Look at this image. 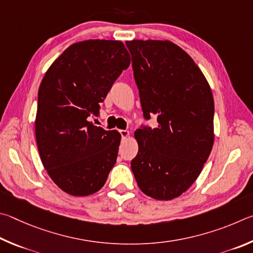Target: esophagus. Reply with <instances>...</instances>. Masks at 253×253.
<instances>
[{
	"mask_svg": "<svg viewBox=\"0 0 253 253\" xmlns=\"http://www.w3.org/2000/svg\"><path fill=\"white\" fill-rule=\"evenodd\" d=\"M119 132H120V134H121L122 139H126L127 136H129V134H130V132L127 131V130H120Z\"/></svg>",
	"mask_w": 253,
	"mask_h": 253,
	"instance_id": "1",
	"label": "esophagus"
}]
</instances>
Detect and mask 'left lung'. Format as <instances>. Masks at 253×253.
Segmentation results:
<instances>
[{"label":"left lung","instance_id":"obj_1","mask_svg":"<svg viewBox=\"0 0 253 253\" xmlns=\"http://www.w3.org/2000/svg\"><path fill=\"white\" fill-rule=\"evenodd\" d=\"M139 88L143 117L158 126H141L131 161L141 191L172 200L191 187L213 145L214 102L209 83L187 52L170 41L126 42Z\"/></svg>","mask_w":253,"mask_h":253}]
</instances>
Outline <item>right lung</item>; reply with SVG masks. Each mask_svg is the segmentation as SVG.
Instances as JSON below:
<instances>
[{"label": "right lung", "instance_id": "add662e5", "mask_svg": "<svg viewBox=\"0 0 253 253\" xmlns=\"http://www.w3.org/2000/svg\"><path fill=\"white\" fill-rule=\"evenodd\" d=\"M130 62L121 41L87 40L66 48L42 80L35 119L39 153L53 182L71 196L99 191L117 162L121 134L90 120Z\"/></svg>", "mask_w": 253, "mask_h": 253}]
</instances>
